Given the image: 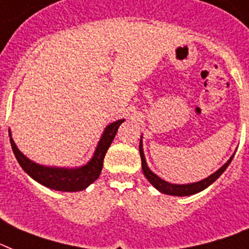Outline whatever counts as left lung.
Listing matches in <instances>:
<instances>
[{"instance_id":"1","label":"left lung","mask_w":249,"mask_h":249,"mask_svg":"<svg viewBox=\"0 0 249 249\" xmlns=\"http://www.w3.org/2000/svg\"><path fill=\"white\" fill-rule=\"evenodd\" d=\"M142 138H143V135L141 137V143H139V153H141L142 170H143L144 176H145V178H147L152 185H153V187H156L158 191L162 192V194H166V195L190 196V195H195V194H197V192L205 190L206 187H209L212 183H214L215 181L221 176V173L227 170V167L231 164V160H233V157H234L235 154V153L233 154V156H231L218 171H215L214 173H212L210 176L201 179V181L191 182V183H181V185H179V183H171L164 181V179H162L160 176H157L153 171H150V168L147 164V160H145V156H144L143 139H142Z\"/></svg>"}]
</instances>
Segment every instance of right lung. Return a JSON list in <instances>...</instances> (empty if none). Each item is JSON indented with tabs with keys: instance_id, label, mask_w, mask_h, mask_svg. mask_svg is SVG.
Instances as JSON below:
<instances>
[{
	"instance_id": "add662e5",
	"label": "right lung",
	"mask_w": 249,
	"mask_h": 249,
	"mask_svg": "<svg viewBox=\"0 0 249 249\" xmlns=\"http://www.w3.org/2000/svg\"><path fill=\"white\" fill-rule=\"evenodd\" d=\"M124 121L125 119H120L114 123H110L102 133L91 160L83 166L74 167V168L43 166V164L36 163L34 160H29L24 153H21V150L18 149L12 139L11 130H8V135H10L12 150H14L18 164L31 178L48 189L57 190V191L76 192L87 189L91 183H93L99 178L102 166H104V158H105L106 152L114 141L119 126Z\"/></svg>"
}]
</instances>
